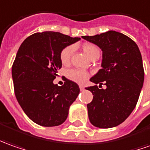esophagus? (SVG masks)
<instances>
[{
	"label": "esophagus",
	"mask_w": 150,
	"mask_h": 150,
	"mask_svg": "<svg viewBox=\"0 0 150 150\" xmlns=\"http://www.w3.org/2000/svg\"><path fill=\"white\" fill-rule=\"evenodd\" d=\"M79 88H80V90H83V89H84V86L82 85V84H80V85H79Z\"/></svg>",
	"instance_id": "34e87169"
}]
</instances>
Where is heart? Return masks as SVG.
<instances>
[{
	"label": "heart",
	"mask_w": 150,
	"mask_h": 150,
	"mask_svg": "<svg viewBox=\"0 0 150 150\" xmlns=\"http://www.w3.org/2000/svg\"><path fill=\"white\" fill-rule=\"evenodd\" d=\"M83 51L84 53L88 56V57L90 58L93 57L95 53L99 52V50L98 49L96 46L93 45L92 43H85L83 44ZM74 52V47L72 46H68L67 47H65L62 50L61 52V62L62 64H68L70 60H71V55ZM67 76L68 78L75 82L77 83H83L86 79H88V74L84 71H81V70H76V69H72L70 70L67 73Z\"/></svg>",
	"instance_id": "obj_1"
}]
</instances>
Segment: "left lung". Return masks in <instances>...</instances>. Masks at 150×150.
Here are the masks:
<instances>
[{
	"mask_svg": "<svg viewBox=\"0 0 150 150\" xmlns=\"http://www.w3.org/2000/svg\"><path fill=\"white\" fill-rule=\"evenodd\" d=\"M103 52L99 71L90 79L93 100L87 104L91 124L98 128L120 125L135 109L143 87L142 57L134 41L122 33L110 30L94 36H82ZM103 83L106 89L96 84Z\"/></svg>",
	"mask_w": 150,
	"mask_h": 150,
	"instance_id": "left-lung-1",
	"label": "left lung"
}]
</instances>
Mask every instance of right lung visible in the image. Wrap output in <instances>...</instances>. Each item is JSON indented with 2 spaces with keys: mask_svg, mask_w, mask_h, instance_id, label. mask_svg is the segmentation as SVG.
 I'll return each instance as SVG.
<instances>
[{
  "mask_svg": "<svg viewBox=\"0 0 150 150\" xmlns=\"http://www.w3.org/2000/svg\"><path fill=\"white\" fill-rule=\"evenodd\" d=\"M79 40L58 32L36 33L17 52L12 66L15 97L24 113L40 126L62 124L79 95V85L70 79L62 86L53 83L62 68V51Z\"/></svg>",
  "mask_w": 150,
  "mask_h": 150,
  "instance_id": "right-lung-1",
  "label": "right lung"
}]
</instances>
